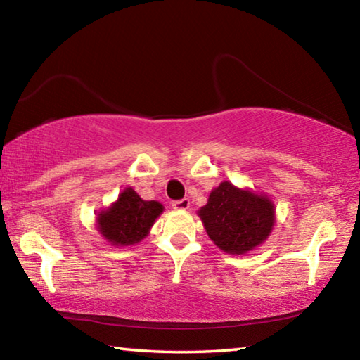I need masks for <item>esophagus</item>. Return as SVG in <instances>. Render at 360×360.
<instances>
[{
  "label": "esophagus",
  "instance_id": "34e87169",
  "mask_svg": "<svg viewBox=\"0 0 360 360\" xmlns=\"http://www.w3.org/2000/svg\"><path fill=\"white\" fill-rule=\"evenodd\" d=\"M172 206L174 210H187L191 206V200L188 198H181V200H174L172 203Z\"/></svg>",
  "mask_w": 360,
  "mask_h": 360
}]
</instances>
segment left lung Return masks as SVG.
<instances>
[{"label": "left lung", "mask_w": 360, "mask_h": 360, "mask_svg": "<svg viewBox=\"0 0 360 360\" xmlns=\"http://www.w3.org/2000/svg\"><path fill=\"white\" fill-rule=\"evenodd\" d=\"M200 217L206 233L222 251L245 254L268 238L275 211L266 197L240 191L225 181L211 192Z\"/></svg>", "instance_id": "left-lung-1"}]
</instances>
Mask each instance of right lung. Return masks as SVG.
Listing matches in <instances>:
<instances>
[{
	"label": "right lung",
	"instance_id": "obj_1",
	"mask_svg": "<svg viewBox=\"0 0 360 360\" xmlns=\"http://www.w3.org/2000/svg\"><path fill=\"white\" fill-rule=\"evenodd\" d=\"M163 206L158 202H144L133 188H125L111 208L98 214L101 235L112 245L129 246L141 241L152 224L160 216Z\"/></svg>",
	"mask_w": 360,
	"mask_h": 360
}]
</instances>
